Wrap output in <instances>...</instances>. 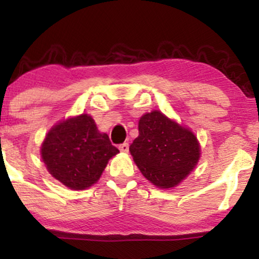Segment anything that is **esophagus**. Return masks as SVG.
Masks as SVG:
<instances>
[{
  "label": "esophagus",
  "instance_id": "esophagus-1",
  "mask_svg": "<svg viewBox=\"0 0 259 259\" xmlns=\"http://www.w3.org/2000/svg\"><path fill=\"white\" fill-rule=\"evenodd\" d=\"M119 150H120V152L126 153L127 151H129V144H126V142H124V144L119 145Z\"/></svg>",
  "mask_w": 259,
  "mask_h": 259
}]
</instances>
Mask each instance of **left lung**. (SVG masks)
<instances>
[{
  "mask_svg": "<svg viewBox=\"0 0 259 259\" xmlns=\"http://www.w3.org/2000/svg\"><path fill=\"white\" fill-rule=\"evenodd\" d=\"M129 151L142 175L159 189L179 185L201 156L195 134L157 109L140 118L139 136Z\"/></svg>",
  "mask_w": 259,
  "mask_h": 259,
  "instance_id": "8db88e82",
  "label": "left lung"
}]
</instances>
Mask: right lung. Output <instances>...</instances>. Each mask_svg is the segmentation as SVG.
Instances as JSON below:
<instances>
[{
  "mask_svg": "<svg viewBox=\"0 0 259 259\" xmlns=\"http://www.w3.org/2000/svg\"><path fill=\"white\" fill-rule=\"evenodd\" d=\"M119 153L108 135L100 133L91 115L58 121L41 145V158L49 173L70 190H85L96 184L107 163Z\"/></svg>",
  "mask_w": 259,
  "mask_h": 259,
  "instance_id": "obj_1",
  "label": "right lung"
}]
</instances>
